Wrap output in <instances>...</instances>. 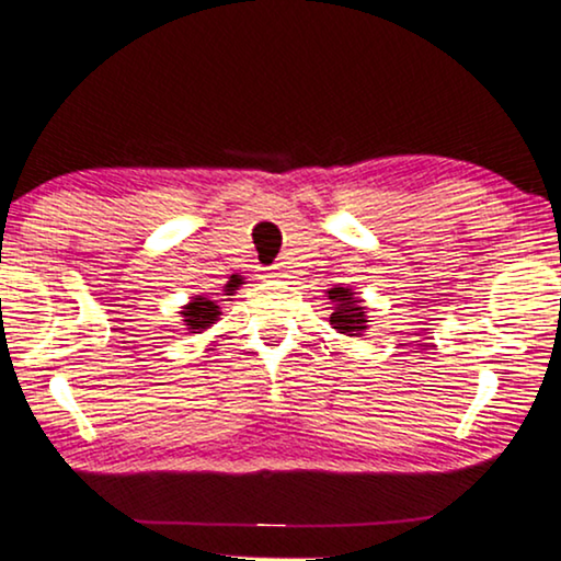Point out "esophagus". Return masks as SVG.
Masks as SVG:
<instances>
[{
    "mask_svg": "<svg viewBox=\"0 0 561 561\" xmlns=\"http://www.w3.org/2000/svg\"><path fill=\"white\" fill-rule=\"evenodd\" d=\"M268 276H287L285 268H282V264H274L272 272H268Z\"/></svg>",
    "mask_w": 561,
    "mask_h": 561,
    "instance_id": "esophagus-1",
    "label": "esophagus"
}]
</instances>
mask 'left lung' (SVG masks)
I'll return each mask as SVG.
<instances>
[{
  "label": "left lung",
  "mask_w": 561,
  "mask_h": 561,
  "mask_svg": "<svg viewBox=\"0 0 561 561\" xmlns=\"http://www.w3.org/2000/svg\"><path fill=\"white\" fill-rule=\"evenodd\" d=\"M325 297L333 302V313L329 318L331 329L344 336H365V331L370 329V310L359 293H354L352 287H331Z\"/></svg>",
  "instance_id": "1"
}]
</instances>
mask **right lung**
Wrapping results in <instances>:
<instances>
[{
  "label": "right lung",
  "mask_w": 561,
  "mask_h": 561,
  "mask_svg": "<svg viewBox=\"0 0 561 561\" xmlns=\"http://www.w3.org/2000/svg\"><path fill=\"white\" fill-rule=\"evenodd\" d=\"M219 316H222V310H219L217 300H209V297H202V295L191 297L181 310L183 325H186L188 333L207 331L211 323L219 321Z\"/></svg>",
  "instance_id": "add662e5"
}]
</instances>
